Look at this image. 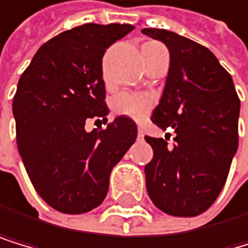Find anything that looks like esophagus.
I'll return each instance as SVG.
<instances>
[{
	"label": "esophagus",
	"instance_id": "esophagus-1",
	"mask_svg": "<svg viewBox=\"0 0 248 248\" xmlns=\"http://www.w3.org/2000/svg\"><path fill=\"white\" fill-rule=\"evenodd\" d=\"M138 138H140V140L144 138V130H142V127H138Z\"/></svg>",
	"mask_w": 248,
	"mask_h": 248
}]
</instances>
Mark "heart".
Wrapping results in <instances>:
<instances>
[{"mask_svg": "<svg viewBox=\"0 0 248 248\" xmlns=\"http://www.w3.org/2000/svg\"><path fill=\"white\" fill-rule=\"evenodd\" d=\"M110 106L116 115L129 116L140 121L150 113L153 98L145 93H136V92H123L112 99Z\"/></svg>", "mask_w": 248, "mask_h": 248, "instance_id": "b5f03b06", "label": "heart"}]
</instances>
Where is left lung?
I'll list each match as a JSON object with an SVG mask.
<instances>
[{"instance_id":"obj_1","label":"left lung","mask_w":248,"mask_h":248,"mask_svg":"<svg viewBox=\"0 0 248 248\" xmlns=\"http://www.w3.org/2000/svg\"><path fill=\"white\" fill-rule=\"evenodd\" d=\"M170 52L166 87L152 121L175 130L173 147L145 136L153 158L145 186L171 216H198L216 201L238 150L239 98L230 73L207 47L164 29H142Z\"/></svg>"}]
</instances>
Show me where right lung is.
Masks as SVG:
<instances>
[{
  "label": "right lung",
  "mask_w": 248,
  "mask_h": 248,
  "mask_svg": "<svg viewBox=\"0 0 248 248\" xmlns=\"http://www.w3.org/2000/svg\"><path fill=\"white\" fill-rule=\"evenodd\" d=\"M132 30L93 23L65 30L38 48L19 78L12 106L18 152L38 195L61 213L104 201L110 171L138 135L127 116L103 130L84 127L89 118L107 123L103 56Z\"/></svg>",
  "instance_id": "obj_1"
}]
</instances>
